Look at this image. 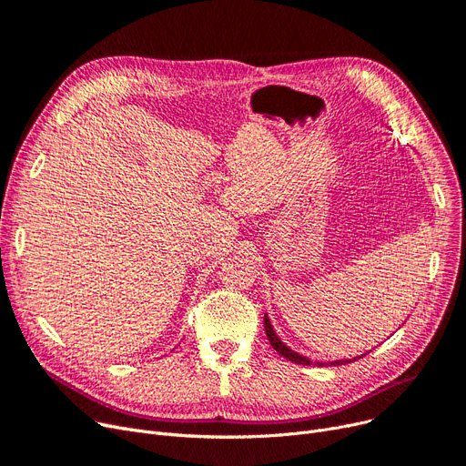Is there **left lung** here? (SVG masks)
<instances>
[{"label":"left lung","mask_w":466,"mask_h":466,"mask_svg":"<svg viewBox=\"0 0 466 466\" xmlns=\"http://www.w3.org/2000/svg\"><path fill=\"white\" fill-rule=\"evenodd\" d=\"M263 324H265V334H268V339H269V343L273 345V349L280 354V357H284L286 360H290V362H294V364H303V366H311V364H315V366H341V364H349V362L359 360V359L366 357V354L370 352V350H366L364 354H360V357L345 359V360H331V362H319V360H317V362H313V360H309L307 357H303V354L292 350L290 347H288V345L277 336V331H275V328H273V324H271V320H269L268 315L263 317Z\"/></svg>","instance_id":"1"}]
</instances>
